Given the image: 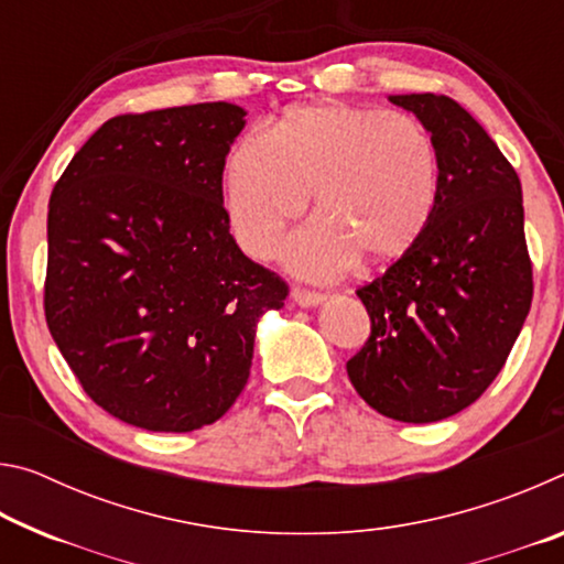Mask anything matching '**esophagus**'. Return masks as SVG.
<instances>
[{
	"mask_svg": "<svg viewBox=\"0 0 564 564\" xmlns=\"http://www.w3.org/2000/svg\"><path fill=\"white\" fill-rule=\"evenodd\" d=\"M291 299L299 305H305V308H308V305H318L323 299H326V295L318 293V291H308V289H301V285H295V289L291 291Z\"/></svg>",
	"mask_w": 564,
	"mask_h": 564,
	"instance_id": "obj_1",
	"label": "esophagus"
}]
</instances>
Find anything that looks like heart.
I'll list each match as a JSON object with an SVG mask.
<instances>
[{"instance_id":"1","label":"heart","mask_w":564,"mask_h":564,"mask_svg":"<svg viewBox=\"0 0 564 564\" xmlns=\"http://www.w3.org/2000/svg\"><path fill=\"white\" fill-rule=\"evenodd\" d=\"M437 174L435 139L413 113L326 101L291 109L273 133H246L228 156L224 202L243 251L269 259L313 191L318 218L291 236L285 263L330 279L358 253L408 251L431 218Z\"/></svg>"}]
</instances>
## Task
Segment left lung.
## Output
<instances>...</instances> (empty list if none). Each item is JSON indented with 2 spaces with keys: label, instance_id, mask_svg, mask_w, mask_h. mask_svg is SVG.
<instances>
[{
  "label": "left lung",
  "instance_id": "8db88e82",
  "mask_svg": "<svg viewBox=\"0 0 564 564\" xmlns=\"http://www.w3.org/2000/svg\"><path fill=\"white\" fill-rule=\"evenodd\" d=\"M437 147L431 218L356 291L370 336L346 368L380 415L435 423L475 403L508 360L532 303L522 186L480 123L445 94H398Z\"/></svg>",
  "mask_w": 564,
  "mask_h": 564
}]
</instances>
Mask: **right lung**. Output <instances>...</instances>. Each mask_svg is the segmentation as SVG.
<instances>
[{"mask_svg": "<svg viewBox=\"0 0 564 564\" xmlns=\"http://www.w3.org/2000/svg\"><path fill=\"white\" fill-rule=\"evenodd\" d=\"M243 117L226 101L121 113L52 191L46 326L84 393L144 431L216 423L248 380L256 323L289 295L228 234Z\"/></svg>", "mask_w": 564, "mask_h": 564, "instance_id": "right-lung-1", "label": "right lung"}]
</instances>
